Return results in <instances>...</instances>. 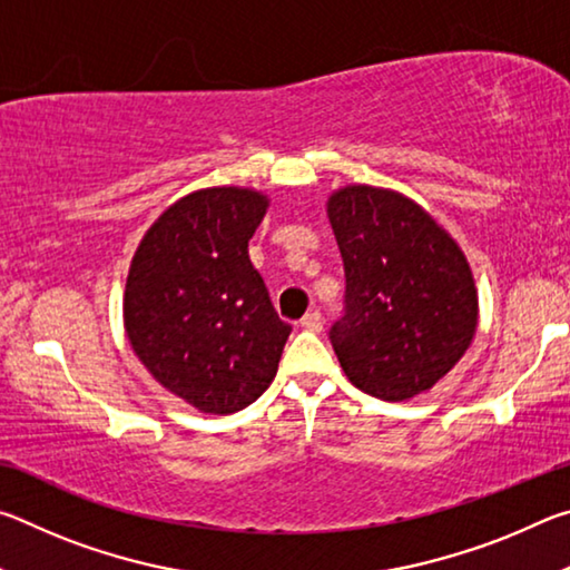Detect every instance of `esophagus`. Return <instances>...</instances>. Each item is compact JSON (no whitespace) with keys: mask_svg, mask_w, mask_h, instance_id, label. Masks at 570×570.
<instances>
[{"mask_svg":"<svg viewBox=\"0 0 570 570\" xmlns=\"http://www.w3.org/2000/svg\"><path fill=\"white\" fill-rule=\"evenodd\" d=\"M322 314L320 312H308L304 320H302V326L306 332H322Z\"/></svg>","mask_w":570,"mask_h":570,"instance_id":"34e87169","label":"esophagus"}]
</instances>
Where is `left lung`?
<instances>
[{
  "mask_svg": "<svg viewBox=\"0 0 570 570\" xmlns=\"http://www.w3.org/2000/svg\"><path fill=\"white\" fill-rule=\"evenodd\" d=\"M326 214L346 274L332 346L356 390L404 402L435 387L478 330V288L458 240L392 188H336Z\"/></svg>",
  "mask_w": 570,
  "mask_h": 570,
  "instance_id": "1",
  "label": "left lung"
}]
</instances>
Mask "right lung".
<instances>
[{
  "label": "right lung",
  "instance_id": "obj_1",
  "mask_svg": "<svg viewBox=\"0 0 570 570\" xmlns=\"http://www.w3.org/2000/svg\"><path fill=\"white\" fill-rule=\"evenodd\" d=\"M266 210L256 188L193 190L163 210L130 262L122 322L132 352L160 387L206 414L262 397L292 334L248 258Z\"/></svg>",
  "mask_w": 570,
  "mask_h": 570
}]
</instances>
